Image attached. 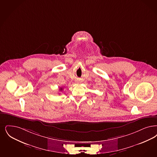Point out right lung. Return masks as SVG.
I'll list each match as a JSON object with an SVG mask.
<instances>
[{"mask_svg":"<svg viewBox=\"0 0 157 157\" xmlns=\"http://www.w3.org/2000/svg\"><path fill=\"white\" fill-rule=\"evenodd\" d=\"M63 88H60V89H59V90H63Z\"/></svg>","mask_w":157,"mask_h":157,"instance_id":"right-lung-1","label":"right lung"}]
</instances>
